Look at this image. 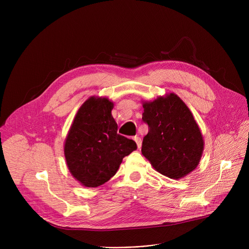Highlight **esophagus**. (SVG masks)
<instances>
[{"mask_svg":"<svg viewBox=\"0 0 249 249\" xmlns=\"http://www.w3.org/2000/svg\"><path fill=\"white\" fill-rule=\"evenodd\" d=\"M133 139H134V141L136 142L137 147H138V148H140V147H141V145H142V140H141V138H140V137H138V136H135Z\"/></svg>","mask_w":249,"mask_h":249,"instance_id":"34e87169","label":"esophagus"}]
</instances>
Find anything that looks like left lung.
Segmentation results:
<instances>
[{
  "instance_id": "1",
  "label": "left lung",
  "mask_w": 249,
  "mask_h": 249,
  "mask_svg": "<svg viewBox=\"0 0 249 249\" xmlns=\"http://www.w3.org/2000/svg\"><path fill=\"white\" fill-rule=\"evenodd\" d=\"M142 120L148 133L142 141V154L160 174L169 178L187 176L199 164L204 141L198 124L177 95L143 104Z\"/></svg>"
}]
</instances>
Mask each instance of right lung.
Listing matches in <instances>:
<instances>
[{
	"mask_svg": "<svg viewBox=\"0 0 249 249\" xmlns=\"http://www.w3.org/2000/svg\"><path fill=\"white\" fill-rule=\"evenodd\" d=\"M112 109L108 99L89 98L77 111L65 139L70 172L85 187L95 188L108 181L125 156L137 148L135 141L117 133Z\"/></svg>",
	"mask_w": 249,
	"mask_h": 249,
	"instance_id": "right-lung-1",
	"label": "right lung"
}]
</instances>
